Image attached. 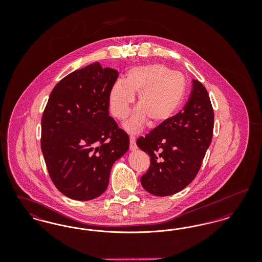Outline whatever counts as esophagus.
I'll list each match as a JSON object with an SVG mask.
<instances>
[{"instance_id": "esophagus-1", "label": "esophagus", "mask_w": 262, "mask_h": 262, "mask_svg": "<svg viewBox=\"0 0 262 262\" xmlns=\"http://www.w3.org/2000/svg\"><path fill=\"white\" fill-rule=\"evenodd\" d=\"M129 149L133 150V151L137 149V144H136V137L134 136L129 137Z\"/></svg>"}]
</instances>
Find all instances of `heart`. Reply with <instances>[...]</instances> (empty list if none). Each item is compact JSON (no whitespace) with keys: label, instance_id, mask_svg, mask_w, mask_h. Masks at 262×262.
I'll use <instances>...</instances> for the list:
<instances>
[{"label":"heart","instance_id":"obj_1","mask_svg":"<svg viewBox=\"0 0 262 262\" xmlns=\"http://www.w3.org/2000/svg\"><path fill=\"white\" fill-rule=\"evenodd\" d=\"M137 93L138 108L124 125L134 134L140 132L147 120L151 126H158L174 116L186 94V78L161 63L133 68L126 73L125 81L117 80L109 90L108 103L113 116L125 119Z\"/></svg>","mask_w":262,"mask_h":262}]
</instances>
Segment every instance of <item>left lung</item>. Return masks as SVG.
I'll return each mask as SVG.
<instances>
[{"mask_svg": "<svg viewBox=\"0 0 262 262\" xmlns=\"http://www.w3.org/2000/svg\"><path fill=\"white\" fill-rule=\"evenodd\" d=\"M214 112L204 85L192 79L184 108L168 122L137 138V146L150 157L147 172L140 178L151 194L167 196L187 187L200 171L211 143Z\"/></svg>", "mask_w": 262, "mask_h": 262, "instance_id": "8db88e82", "label": "left lung"}]
</instances>
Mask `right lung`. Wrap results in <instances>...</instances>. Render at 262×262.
Returning <instances> with one entry per match:
<instances>
[{"label": "right lung", "instance_id": "add662e5", "mask_svg": "<svg viewBox=\"0 0 262 262\" xmlns=\"http://www.w3.org/2000/svg\"><path fill=\"white\" fill-rule=\"evenodd\" d=\"M118 72L88 64L53 88L41 119V150L51 180L75 200L98 198L129 138L109 116L108 94Z\"/></svg>", "mask_w": 262, "mask_h": 262}]
</instances>
